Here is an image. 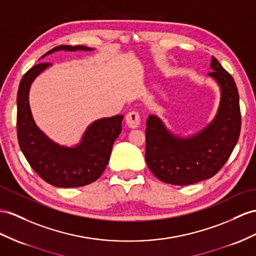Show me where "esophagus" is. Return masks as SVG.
<instances>
[{
  "label": "esophagus",
  "instance_id": "esophagus-1",
  "mask_svg": "<svg viewBox=\"0 0 256 256\" xmlns=\"http://www.w3.org/2000/svg\"><path fill=\"white\" fill-rule=\"evenodd\" d=\"M126 124L130 128H138L140 124V116L138 112H137V111L132 110L126 114Z\"/></svg>",
  "mask_w": 256,
  "mask_h": 256
}]
</instances>
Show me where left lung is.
<instances>
[{"mask_svg": "<svg viewBox=\"0 0 256 256\" xmlns=\"http://www.w3.org/2000/svg\"><path fill=\"white\" fill-rule=\"evenodd\" d=\"M212 76L220 88V104L215 119L188 138L173 135L156 116L146 122L145 159L150 171L161 182L190 185L211 178L224 166L238 142L241 114L238 88L234 78L215 57Z\"/></svg>", "mask_w": 256, "mask_h": 256, "instance_id": "obj_1", "label": "left lung"}]
</instances>
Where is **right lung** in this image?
<instances>
[{"label":"right lung","instance_id":"right-lung-1","mask_svg":"<svg viewBox=\"0 0 256 256\" xmlns=\"http://www.w3.org/2000/svg\"><path fill=\"white\" fill-rule=\"evenodd\" d=\"M92 50L86 46L60 45L48 50ZM52 64L41 62L24 74L17 93V137L22 152L34 172L48 184L60 188L88 185L106 168L112 145L122 130L123 116L104 118L92 123L81 142L64 147L52 142L34 121L29 106V90L34 78Z\"/></svg>","mask_w":256,"mask_h":256}]
</instances>
